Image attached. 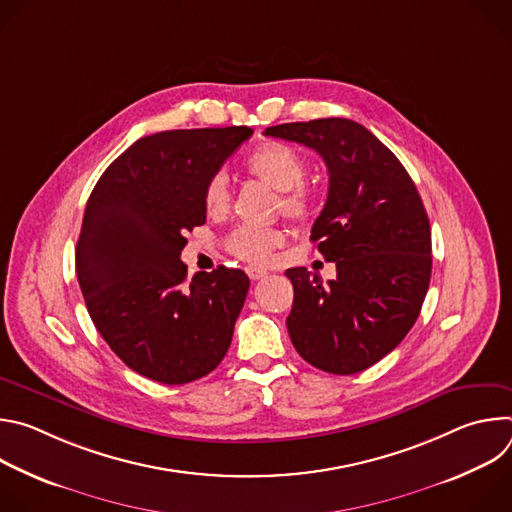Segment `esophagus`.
Here are the masks:
<instances>
[{"label":"esophagus","instance_id":"obj_1","mask_svg":"<svg viewBox=\"0 0 512 512\" xmlns=\"http://www.w3.org/2000/svg\"><path fill=\"white\" fill-rule=\"evenodd\" d=\"M247 275H249L253 281H257V279H263V277L267 275V271L257 269V267H247Z\"/></svg>","mask_w":512,"mask_h":512}]
</instances>
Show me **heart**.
<instances>
[{
	"mask_svg": "<svg viewBox=\"0 0 512 512\" xmlns=\"http://www.w3.org/2000/svg\"><path fill=\"white\" fill-rule=\"evenodd\" d=\"M247 172L267 184L277 194V208L296 223H304L312 214V194L304 188L308 166L304 158L285 143H265L245 162ZM204 210L210 216H221L229 210L231 194L223 174L212 176L202 192ZM283 245V231L275 227H239L229 237V251L245 263L265 265L273 251Z\"/></svg>",
	"mask_w": 512,
	"mask_h": 512,
	"instance_id": "obj_1",
	"label": "heart"
}]
</instances>
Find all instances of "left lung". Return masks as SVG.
<instances>
[{
    "label": "left lung",
    "mask_w": 512,
    "mask_h": 512,
    "mask_svg": "<svg viewBox=\"0 0 512 512\" xmlns=\"http://www.w3.org/2000/svg\"><path fill=\"white\" fill-rule=\"evenodd\" d=\"M318 152L328 200L312 241L336 277L287 269L291 342L312 367L354 375L387 356L415 324L431 277V231L421 196L395 154L367 127L330 117L267 127Z\"/></svg>",
    "instance_id": "1"
}]
</instances>
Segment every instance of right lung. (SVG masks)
<instances>
[{
  "instance_id": "add662e5",
  "label": "right lung",
  "mask_w": 512,
  "mask_h": 512,
  "mask_svg": "<svg viewBox=\"0 0 512 512\" xmlns=\"http://www.w3.org/2000/svg\"><path fill=\"white\" fill-rule=\"evenodd\" d=\"M251 127L174 129L137 139L95 184L77 277L95 328L127 367L164 385L225 358L249 277L225 265L186 279V231L206 223L202 192Z\"/></svg>"
}]
</instances>
